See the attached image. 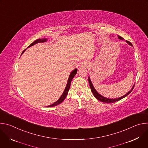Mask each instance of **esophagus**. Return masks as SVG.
<instances>
[{
  "label": "esophagus",
  "instance_id": "34e87169",
  "mask_svg": "<svg viewBox=\"0 0 148 148\" xmlns=\"http://www.w3.org/2000/svg\"><path fill=\"white\" fill-rule=\"evenodd\" d=\"M86 64H84L83 65V66H84V67H86Z\"/></svg>",
  "mask_w": 148,
  "mask_h": 148
}]
</instances>
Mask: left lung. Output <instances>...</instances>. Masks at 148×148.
I'll return each mask as SVG.
<instances>
[{"instance_id":"1","label":"left lung","mask_w":148,"mask_h":148,"mask_svg":"<svg viewBox=\"0 0 148 148\" xmlns=\"http://www.w3.org/2000/svg\"><path fill=\"white\" fill-rule=\"evenodd\" d=\"M118 38H119V39H121V40H123V39L122 37H121V36H118ZM126 42H127V43H128V44H130V45L133 46V45H132V43H131V42H130L129 41H127V40H126ZM88 81H89L90 87V88H91V91H92V94H94V97H95L98 100H99V101H101V102H105V103H112V102H114L118 101H119V100H120V99H121L123 98H124V97H125L126 96H127L128 95H129V94L132 92V90H133V89H134V87H132V90H131V91H130L127 94H125V95H123V96H122V97H120V98H117V99H109V98H105V97H103L101 96V95H99V94L97 92V91L95 90L94 87H93V85H92V82H91V80H90V78H88Z\"/></svg>"}]
</instances>
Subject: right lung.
Returning <instances> with one entry per match:
<instances>
[{"label": "right lung", "instance_id": "right-lung-1", "mask_svg": "<svg viewBox=\"0 0 148 148\" xmlns=\"http://www.w3.org/2000/svg\"><path fill=\"white\" fill-rule=\"evenodd\" d=\"M47 41V39L46 38H42V39H40V38H38V39H37L35 41H34L33 43L28 47H31L33 45H34L35 44L37 43H41V42H45ZM25 51V50L22 52V54L23 53V52ZM77 69H75L74 70H73L71 73L70 74V77H69V80H68V82H67V86L66 87V89L64 91V92H63V94H62V95L61 96V97L59 98V99L58 101H57L55 103H53L52 105H49V106H48V107H54V106H56V105L61 103L63 101H64V99L66 98L67 94H68V92H69V90L70 89V85H71V82L73 79V78H74V77L75 75V74H77Z\"/></svg>", "mask_w": 148, "mask_h": 148}]
</instances>
